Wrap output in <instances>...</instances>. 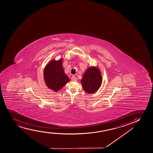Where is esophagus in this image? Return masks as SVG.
<instances>
[{
	"label": "esophagus",
	"instance_id": "obj_1",
	"mask_svg": "<svg viewBox=\"0 0 153 153\" xmlns=\"http://www.w3.org/2000/svg\"><path fill=\"white\" fill-rule=\"evenodd\" d=\"M71 80L72 81H73V82H75V81H77V78L75 76H73L71 78Z\"/></svg>",
	"mask_w": 153,
	"mask_h": 153
}]
</instances>
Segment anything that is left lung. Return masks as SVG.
Segmentation results:
<instances>
[{"instance_id":"obj_1","label":"left lung","mask_w":153,"mask_h":153,"mask_svg":"<svg viewBox=\"0 0 153 153\" xmlns=\"http://www.w3.org/2000/svg\"><path fill=\"white\" fill-rule=\"evenodd\" d=\"M80 82L84 90L87 94H91L96 92L102 82L100 70L97 66L88 67L84 72Z\"/></svg>"}]
</instances>
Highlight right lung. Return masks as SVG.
Wrapping results in <instances>:
<instances>
[{
    "instance_id": "obj_1",
    "label": "right lung",
    "mask_w": 153,
    "mask_h": 153,
    "mask_svg": "<svg viewBox=\"0 0 153 153\" xmlns=\"http://www.w3.org/2000/svg\"><path fill=\"white\" fill-rule=\"evenodd\" d=\"M63 62L62 57L59 60L53 59L51 60L44 68V82L50 89L55 92L61 90L69 82V78L64 72Z\"/></svg>"
}]
</instances>
